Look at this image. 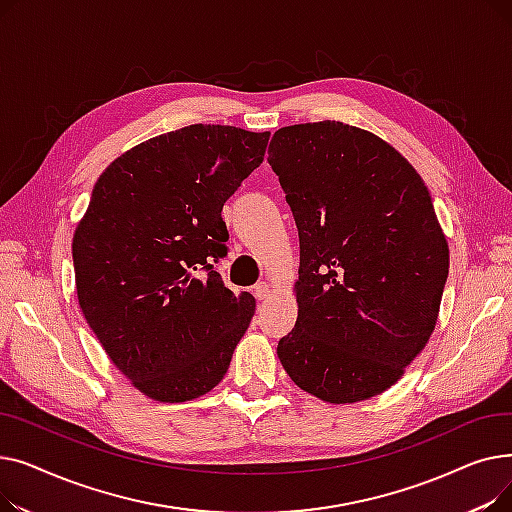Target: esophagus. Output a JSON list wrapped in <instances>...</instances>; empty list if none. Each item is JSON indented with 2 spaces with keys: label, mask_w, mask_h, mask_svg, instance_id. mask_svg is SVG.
<instances>
[{
  "label": "esophagus",
  "mask_w": 512,
  "mask_h": 512,
  "mask_svg": "<svg viewBox=\"0 0 512 512\" xmlns=\"http://www.w3.org/2000/svg\"><path fill=\"white\" fill-rule=\"evenodd\" d=\"M255 297H257V301H265L267 297H270V286H267L265 282H259L255 286Z\"/></svg>",
  "instance_id": "1"
}]
</instances>
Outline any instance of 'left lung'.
<instances>
[{
    "label": "left lung",
    "instance_id": "obj_1",
    "mask_svg": "<svg viewBox=\"0 0 512 512\" xmlns=\"http://www.w3.org/2000/svg\"><path fill=\"white\" fill-rule=\"evenodd\" d=\"M270 147L301 245L280 363L334 405L382 394L438 321L450 259L432 197L392 145L351 124L284 126Z\"/></svg>",
    "mask_w": 512,
    "mask_h": 512
}]
</instances>
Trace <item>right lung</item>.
Instances as JSON below:
<instances>
[{
    "instance_id": "obj_1",
    "label": "right lung",
    "mask_w": 512,
    "mask_h": 512,
    "mask_svg": "<svg viewBox=\"0 0 512 512\" xmlns=\"http://www.w3.org/2000/svg\"><path fill=\"white\" fill-rule=\"evenodd\" d=\"M270 132L191 124L114 159L72 238L78 305L132 386L159 402L222 382L255 313L224 286V203L263 161Z\"/></svg>"
}]
</instances>
